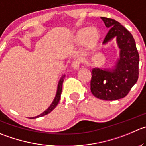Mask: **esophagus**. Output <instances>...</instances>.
<instances>
[{
  "instance_id": "34e87169",
  "label": "esophagus",
  "mask_w": 146,
  "mask_h": 146,
  "mask_svg": "<svg viewBox=\"0 0 146 146\" xmlns=\"http://www.w3.org/2000/svg\"><path fill=\"white\" fill-rule=\"evenodd\" d=\"M80 60L77 59V60H74V61L73 62V63H72V67H73V68L75 69V70H78V69L79 68V67H80Z\"/></svg>"
}]
</instances>
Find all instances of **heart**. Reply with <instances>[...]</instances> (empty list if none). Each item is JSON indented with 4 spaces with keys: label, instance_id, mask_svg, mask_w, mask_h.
<instances>
[{
    "label": "heart",
    "instance_id": "heart-1",
    "mask_svg": "<svg viewBox=\"0 0 146 146\" xmlns=\"http://www.w3.org/2000/svg\"><path fill=\"white\" fill-rule=\"evenodd\" d=\"M98 38V34L94 28H83L79 30L76 35V40L78 43H85L86 46L90 48L95 45Z\"/></svg>",
    "mask_w": 146,
    "mask_h": 146
}]
</instances>
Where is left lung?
I'll list each match as a JSON object with an SVG mask.
<instances>
[{"label":"left lung","instance_id":"left-lung-1","mask_svg":"<svg viewBox=\"0 0 146 146\" xmlns=\"http://www.w3.org/2000/svg\"><path fill=\"white\" fill-rule=\"evenodd\" d=\"M100 18L110 28L103 45L116 39L119 58L111 68L92 69L90 90L99 99L118 100L125 97L138 80L139 55L132 34L125 27L112 18Z\"/></svg>","mask_w":146,"mask_h":146}]
</instances>
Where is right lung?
<instances>
[{
  "mask_svg": "<svg viewBox=\"0 0 146 146\" xmlns=\"http://www.w3.org/2000/svg\"><path fill=\"white\" fill-rule=\"evenodd\" d=\"M65 77H66V75H62L61 78H60V80L58 82V87H57V90H56V96H55L54 99H53V102L52 103L50 104V106L46 109V111H44L43 113H42L41 114H40L39 115H37V116L35 117H33V118H39V117H42V116H44V115H47V114L50 113L52 111H53V109L56 107V106L58 105V103L59 100H60V95H61V92H62V86H63V82L64 80Z\"/></svg>",
  "mask_w": 146,
  "mask_h": 146,
  "instance_id": "1",
  "label": "right lung"
}]
</instances>
